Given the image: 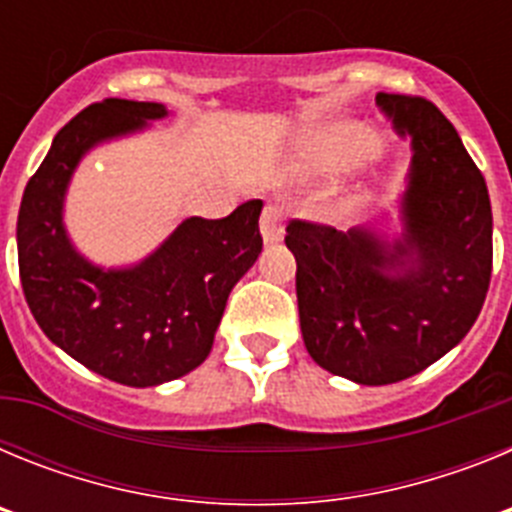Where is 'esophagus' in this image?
I'll use <instances>...</instances> for the list:
<instances>
[{
    "mask_svg": "<svg viewBox=\"0 0 512 512\" xmlns=\"http://www.w3.org/2000/svg\"><path fill=\"white\" fill-rule=\"evenodd\" d=\"M261 235L266 243L282 241L284 235V210L277 202H269L261 212Z\"/></svg>",
    "mask_w": 512,
    "mask_h": 512,
    "instance_id": "34e87169",
    "label": "esophagus"
}]
</instances>
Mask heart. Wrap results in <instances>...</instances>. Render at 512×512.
<instances>
[{
  "instance_id": "obj_1",
  "label": "heart",
  "mask_w": 512,
  "mask_h": 512,
  "mask_svg": "<svg viewBox=\"0 0 512 512\" xmlns=\"http://www.w3.org/2000/svg\"><path fill=\"white\" fill-rule=\"evenodd\" d=\"M312 158H315V161H320V164H323V161H325L323 153H315V156H312Z\"/></svg>"
}]
</instances>
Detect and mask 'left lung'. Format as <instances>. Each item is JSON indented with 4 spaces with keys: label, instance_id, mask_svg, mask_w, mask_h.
Masks as SVG:
<instances>
[{
    "label": "left lung",
    "instance_id": "obj_1",
    "mask_svg": "<svg viewBox=\"0 0 512 512\" xmlns=\"http://www.w3.org/2000/svg\"><path fill=\"white\" fill-rule=\"evenodd\" d=\"M410 135L400 238L292 220L297 307L307 354L356 384H392L423 372L467 336L492 274V207L482 171L436 104L377 94Z\"/></svg>",
    "mask_w": 512,
    "mask_h": 512
}]
</instances>
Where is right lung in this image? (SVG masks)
<instances>
[{"mask_svg": "<svg viewBox=\"0 0 512 512\" xmlns=\"http://www.w3.org/2000/svg\"><path fill=\"white\" fill-rule=\"evenodd\" d=\"M166 115L158 102L89 104L58 130L17 215L20 282L40 330L71 359L128 387L171 382L207 359L230 289L264 246V202L248 200L223 220L187 217L125 269H102L76 251L63 200L84 153Z\"/></svg>", "mask_w": 512, "mask_h": 512, "instance_id": "right-lung-1", "label": "right lung"}]
</instances>
